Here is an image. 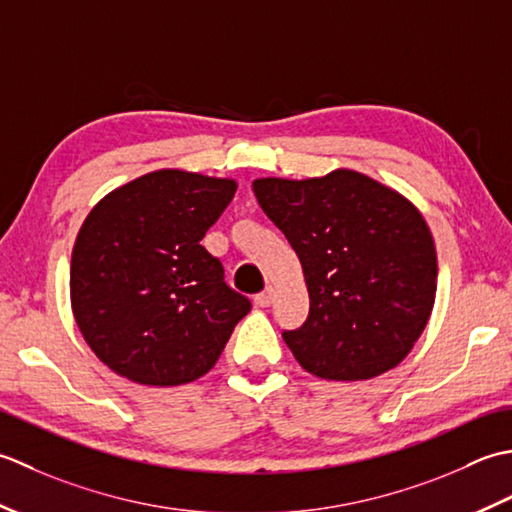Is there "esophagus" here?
<instances>
[{"label":"esophagus","instance_id":"1","mask_svg":"<svg viewBox=\"0 0 512 512\" xmlns=\"http://www.w3.org/2000/svg\"><path fill=\"white\" fill-rule=\"evenodd\" d=\"M271 302H274V289H271V287H267L265 291H260V294L254 296L256 307H269Z\"/></svg>","mask_w":512,"mask_h":512}]
</instances>
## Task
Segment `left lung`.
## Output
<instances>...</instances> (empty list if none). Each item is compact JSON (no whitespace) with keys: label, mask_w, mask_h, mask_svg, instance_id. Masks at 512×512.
<instances>
[{"label":"left lung","mask_w":512,"mask_h":512,"mask_svg":"<svg viewBox=\"0 0 512 512\" xmlns=\"http://www.w3.org/2000/svg\"><path fill=\"white\" fill-rule=\"evenodd\" d=\"M294 249L309 316L283 338L305 371L362 382L398 367L431 318L437 254L420 210L393 187L338 168L252 183Z\"/></svg>","instance_id":"8db88e82"}]
</instances>
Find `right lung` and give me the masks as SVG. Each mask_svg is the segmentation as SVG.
I'll use <instances>...</instances> for the list:
<instances>
[{
    "instance_id": "obj_1",
    "label": "right lung",
    "mask_w": 512,
    "mask_h": 512,
    "mask_svg": "<svg viewBox=\"0 0 512 512\" xmlns=\"http://www.w3.org/2000/svg\"><path fill=\"white\" fill-rule=\"evenodd\" d=\"M238 183L181 168L139 176L83 221L70 260V307L95 356L145 387H179L221 358L249 300L201 245Z\"/></svg>"
}]
</instances>
